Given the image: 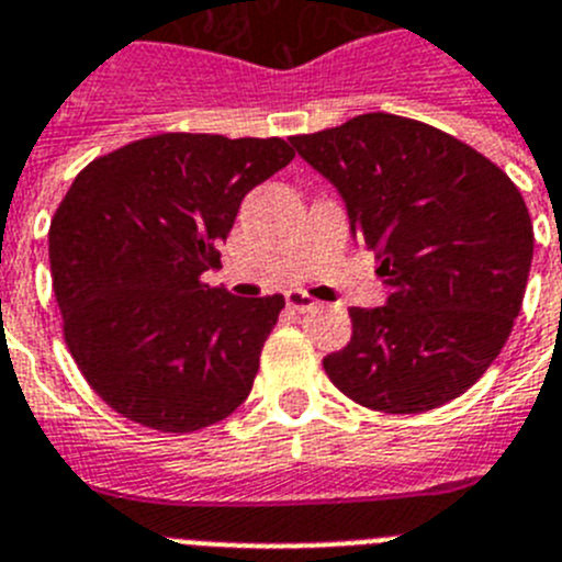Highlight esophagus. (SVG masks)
Wrapping results in <instances>:
<instances>
[{
	"mask_svg": "<svg viewBox=\"0 0 562 562\" xmlns=\"http://www.w3.org/2000/svg\"><path fill=\"white\" fill-rule=\"evenodd\" d=\"M285 302H288V307H291V311H300V313L316 311V305H318V302L313 300V296H307L305 291H288Z\"/></svg>",
	"mask_w": 562,
	"mask_h": 562,
	"instance_id": "1",
	"label": "esophagus"
}]
</instances>
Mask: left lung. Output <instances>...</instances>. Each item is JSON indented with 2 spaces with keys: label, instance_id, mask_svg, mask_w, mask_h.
Listing matches in <instances>:
<instances>
[{
  "label": "left lung",
  "instance_id": "left-lung-1",
  "mask_svg": "<svg viewBox=\"0 0 562 562\" xmlns=\"http://www.w3.org/2000/svg\"><path fill=\"white\" fill-rule=\"evenodd\" d=\"M291 143L336 187L389 285L386 305L350 307V344L325 358L330 381L386 414L468 392L527 291L535 232L518 187L451 134L383 111Z\"/></svg>",
  "mask_w": 562,
  "mask_h": 562
}]
</instances>
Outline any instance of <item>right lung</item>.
<instances>
[{"label":"right lung","instance_id":"add662e5","mask_svg":"<svg viewBox=\"0 0 562 562\" xmlns=\"http://www.w3.org/2000/svg\"><path fill=\"white\" fill-rule=\"evenodd\" d=\"M291 159L277 136L156 134L75 176L49 224L53 291L75 363L114 412L190 434L249 397L285 300L201 274L244 195Z\"/></svg>","mask_w":562,"mask_h":562}]
</instances>
